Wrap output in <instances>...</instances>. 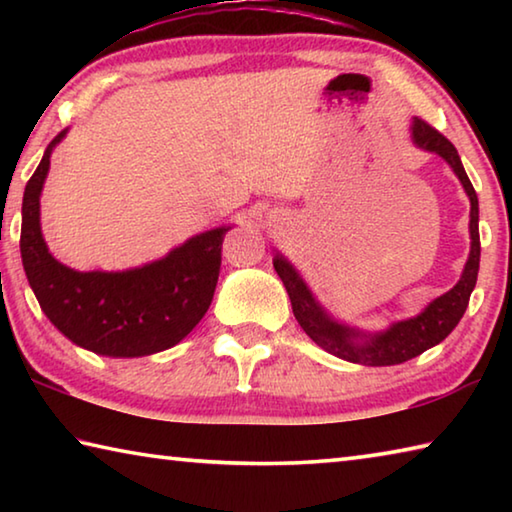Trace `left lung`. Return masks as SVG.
Returning a JSON list of instances; mask_svg holds the SVG:
<instances>
[{"label":"left lung","instance_id":"1","mask_svg":"<svg viewBox=\"0 0 512 512\" xmlns=\"http://www.w3.org/2000/svg\"><path fill=\"white\" fill-rule=\"evenodd\" d=\"M411 140L418 149L440 155L452 167L458 180H461L467 198H470V255H467L461 280L452 289L440 298L431 300L418 316L397 320V323L388 325L384 332L372 334L334 320L314 298V293L302 280L296 266L280 253L273 257L275 271L289 293L293 316H296L309 339L318 348L334 354V357L350 363H361V366H395V363L409 361L440 341H445L458 325V320L463 318L474 291L476 275H479V198H476L470 178L463 169V162L458 158V151L445 135H440L436 128H431L427 121L418 117H413L411 121Z\"/></svg>","mask_w":512,"mask_h":512}]
</instances>
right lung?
Masks as SVG:
<instances>
[{"label": "right lung", "mask_w": 512, "mask_h": 512, "mask_svg": "<svg viewBox=\"0 0 512 512\" xmlns=\"http://www.w3.org/2000/svg\"><path fill=\"white\" fill-rule=\"evenodd\" d=\"M65 135L49 142L22 198L20 253L40 309L60 334L101 357L135 359L169 350L210 309L230 225L189 237L155 262L126 271H74L60 264L42 237L40 196L51 153Z\"/></svg>", "instance_id": "add662e5"}]
</instances>
